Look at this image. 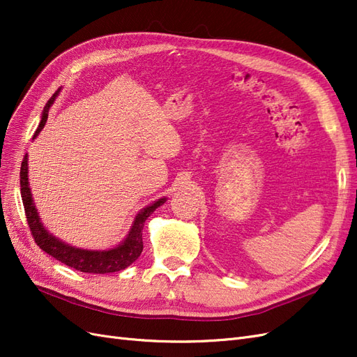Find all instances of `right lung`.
Masks as SVG:
<instances>
[{"label": "right lung", "mask_w": 357, "mask_h": 357, "mask_svg": "<svg viewBox=\"0 0 357 357\" xmlns=\"http://www.w3.org/2000/svg\"><path fill=\"white\" fill-rule=\"evenodd\" d=\"M59 89L53 93L52 98L47 101L45 112H43V116H41V122L37 128L34 137H37L41 129L45 128L47 116H49V109L53 104V101H55ZM20 195H22L26 222L36 244L41 248L43 252H46L52 257H55L56 261L77 269V271L88 273V274H109V273L122 271V269L134 264L138 259V256L143 252V226L147 218L165 202V198H162L155 204L149 205L147 208H144L142 213H139L132 225L131 232L128 235V238L119 247L112 248V250H105V252H91V250H82V248H75L66 243H62L43 228L36 210V205L32 202V197L29 192L26 156L22 160V165H20Z\"/></svg>", "instance_id": "1"}]
</instances>
